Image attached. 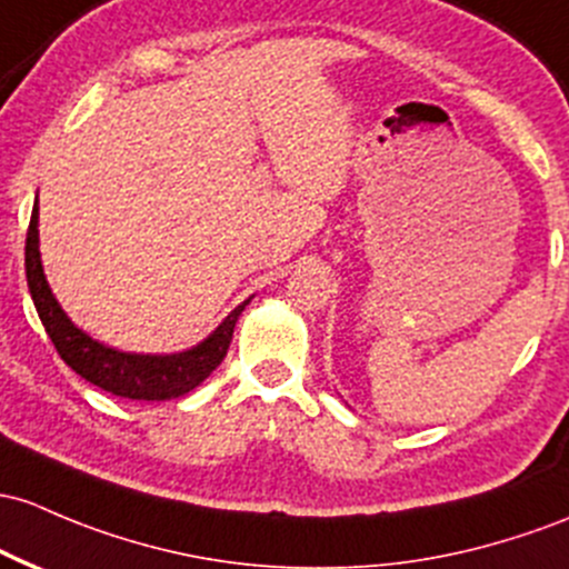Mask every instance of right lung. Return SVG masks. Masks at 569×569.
I'll list each match as a JSON object with an SVG mask.
<instances>
[{
	"instance_id": "right-lung-1",
	"label": "right lung",
	"mask_w": 569,
	"mask_h": 569,
	"mask_svg": "<svg viewBox=\"0 0 569 569\" xmlns=\"http://www.w3.org/2000/svg\"><path fill=\"white\" fill-rule=\"evenodd\" d=\"M37 202L31 210L29 232H27V283L29 295L34 299L37 316H40L42 327L59 351L61 359L86 378L89 383L99 389L110 391V395L123 399H148V402H159V399H174L189 395L197 389L210 372L223 361L232 342L234 323L246 310L248 299L221 321L208 340L199 342L197 348L183 353L170 356H148V353H123L116 348L102 346V342L91 340L83 329H78L67 318L61 305L56 302L51 286H48L46 272H42L40 261V232H37Z\"/></svg>"
}]
</instances>
